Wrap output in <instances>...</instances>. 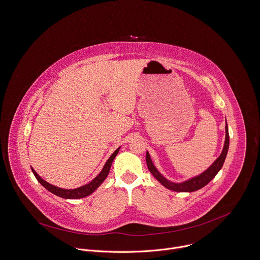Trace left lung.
Instances as JSON below:
<instances>
[{
  "instance_id": "1",
  "label": "left lung",
  "mask_w": 260,
  "mask_h": 260,
  "mask_svg": "<svg viewBox=\"0 0 260 260\" xmlns=\"http://www.w3.org/2000/svg\"><path fill=\"white\" fill-rule=\"evenodd\" d=\"M225 131H226V135H225V142H224V148L223 151L221 153V155L219 156V158L211 165V167H209L205 172L203 174L190 179L184 183H172L168 180H166L163 176L160 175V172L156 169V167L154 166L150 154L149 152H147V156H146V160H147V165L149 170L151 171V174L167 189L172 190V191H177V192H193L196 190H199L203 187H205L206 185H208L219 172V170L222 168L223 163L225 161L226 155H227V151H228V147H229V134H228V127L227 124L225 126Z\"/></svg>"
}]
</instances>
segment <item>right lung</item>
<instances>
[{
  "instance_id": "1",
  "label": "right lung",
  "mask_w": 260,
  "mask_h": 260,
  "mask_svg": "<svg viewBox=\"0 0 260 260\" xmlns=\"http://www.w3.org/2000/svg\"><path fill=\"white\" fill-rule=\"evenodd\" d=\"M119 150H120V148L114 151V153H113V154L109 157V159L106 161V163H105V165H104L103 169L101 170L100 174H99L91 183L86 184V185H84V186H81V187H79V188H76V189H62V188H59V187H55V186H53V185H50L49 183H47V182H45L44 180H42V179L38 176L37 172H36L32 167H31V168H32V171H33V174H34L35 178L37 179V181H38L45 189H47L49 192L53 193L54 195L60 196V197H62V198H66V199H78V198H83V197H85V196H88V195L92 194V193L104 182V180L106 179V177H107V175H108V172H109V170H110L111 163H112L113 159L115 158V156L118 155Z\"/></svg>"
}]
</instances>
